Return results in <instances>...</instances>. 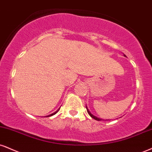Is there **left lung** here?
<instances>
[{
  "label": "left lung",
  "instance_id": "left-lung-1",
  "mask_svg": "<svg viewBox=\"0 0 152 152\" xmlns=\"http://www.w3.org/2000/svg\"><path fill=\"white\" fill-rule=\"evenodd\" d=\"M124 56H125V55H124ZM86 110H87V112H88V113L89 115H90V116L91 117V118H94V119H95V120H98V121H100V120H102V119H100V118H97V117L94 116V115H93V114H91V113L90 112V111H89V110L88 109V107H87V106H86Z\"/></svg>",
  "mask_w": 152,
  "mask_h": 152
}]
</instances>
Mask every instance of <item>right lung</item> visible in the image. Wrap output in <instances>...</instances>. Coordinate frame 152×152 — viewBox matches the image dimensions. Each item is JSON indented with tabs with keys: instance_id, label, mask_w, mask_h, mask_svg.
<instances>
[{
	"instance_id": "add662e5",
	"label": "right lung",
	"mask_w": 152,
	"mask_h": 152,
	"mask_svg": "<svg viewBox=\"0 0 152 152\" xmlns=\"http://www.w3.org/2000/svg\"><path fill=\"white\" fill-rule=\"evenodd\" d=\"M59 109H60V108H58V110H56V112H55V113H52V114H51V115H48V116H47V117H49V116H52V115H55V114H56V113H57V112H58V110H59Z\"/></svg>"
}]
</instances>
